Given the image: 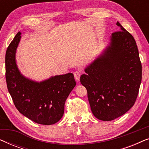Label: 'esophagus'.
Wrapping results in <instances>:
<instances>
[{"mask_svg": "<svg viewBox=\"0 0 149 149\" xmlns=\"http://www.w3.org/2000/svg\"><path fill=\"white\" fill-rule=\"evenodd\" d=\"M74 77L75 80H76L77 82H78V81H79V80H80L81 73L78 72V71H75V72H74Z\"/></svg>", "mask_w": 149, "mask_h": 149, "instance_id": "34e87169", "label": "esophagus"}]
</instances>
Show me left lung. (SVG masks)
Wrapping results in <instances>:
<instances>
[{"mask_svg": "<svg viewBox=\"0 0 149 149\" xmlns=\"http://www.w3.org/2000/svg\"><path fill=\"white\" fill-rule=\"evenodd\" d=\"M117 25L119 31L112 34L109 45L80 78L93 115L102 121H112L127 113L135 103L142 81L136 40L119 22Z\"/></svg>", "mask_w": 149, "mask_h": 149, "instance_id": "obj_1", "label": "left lung"}]
</instances>
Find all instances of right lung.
<instances>
[{
	"instance_id": "add662e5",
	"label": "right lung",
	"mask_w": 149,
	"mask_h": 149,
	"mask_svg": "<svg viewBox=\"0 0 149 149\" xmlns=\"http://www.w3.org/2000/svg\"><path fill=\"white\" fill-rule=\"evenodd\" d=\"M17 32L5 55V77L8 90L20 113L42 125L60 121L64 112L66 100L76 85L72 73L52 77L36 82L21 74L15 60V53L21 39Z\"/></svg>"
}]
</instances>
